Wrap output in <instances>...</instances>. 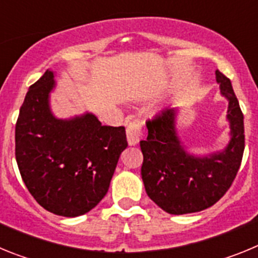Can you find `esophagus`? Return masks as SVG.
I'll return each mask as SVG.
<instances>
[{
	"instance_id": "34e87169",
	"label": "esophagus",
	"mask_w": 258,
	"mask_h": 258,
	"mask_svg": "<svg viewBox=\"0 0 258 258\" xmlns=\"http://www.w3.org/2000/svg\"><path fill=\"white\" fill-rule=\"evenodd\" d=\"M142 137V125L138 121H133L126 126L127 143L131 146H136L140 143Z\"/></svg>"
}]
</instances>
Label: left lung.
Listing matches in <instances>:
<instances>
[{
	"mask_svg": "<svg viewBox=\"0 0 258 258\" xmlns=\"http://www.w3.org/2000/svg\"><path fill=\"white\" fill-rule=\"evenodd\" d=\"M216 80L221 95L229 102L230 141L223 150L208 155L190 154L177 132V107L165 108L146 122L149 136L141 141V174L150 199L166 213H194L216 204L230 188L240 166L244 117L231 81L218 70Z\"/></svg>",
	"mask_w": 258,
	"mask_h": 258,
	"instance_id": "obj_1",
	"label": "left lung"
}]
</instances>
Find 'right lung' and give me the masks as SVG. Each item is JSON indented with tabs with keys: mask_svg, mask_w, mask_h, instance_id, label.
Here are the masks:
<instances>
[{
	"mask_svg": "<svg viewBox=\"0 0 258 258\" xmlns=\"http://www.w3.org/2000/svg\"><path fill=\"white\" fill-rule=\"evenodd\" d=\"M55 74L47 70L29 88L15 126V157L27 188L46 211L77 217L107 194L127 147L124 126L102 125L85 112L58 118L50 107Z\"/></svg>",
	"mask_w": 258,
	"mask_h": 258,
	"instance_id": "add662e5",
	"label": "right lung"
}]
</instances>
